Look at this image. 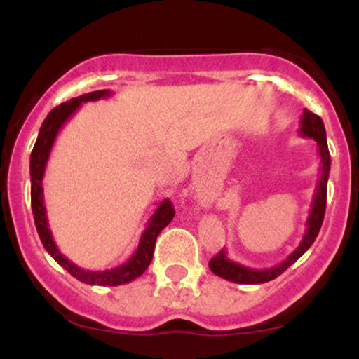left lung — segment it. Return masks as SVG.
<instances>
[{
    "instance_id": "obj_1",
    "label": "left lung",
    "mask_w": 359,
    "mask_h": 359,
    "mask_svg": "<svg viewBox=\"0 0 359 359\" xmlns=\"http://www.w3.org/2000/svg\"><path fill=\"white\" fill-rule=\"evenodd\" d=\"M300 137L304 138H312L317 143V154L320 158V168H319V179H317V185L314 191V197H312L311 211H309L307 217V229L304 233L302 241L300 245L292 251L288 257L280 262L278 265L270 266V269H248V266L241 265V263L233 262L228 258L226 250H221L219 253L209 262V269L214 275L217 277L229 280L234 283H265L270 280L277 278L278 275H282L288 266L294 265L297 259L302 257L306 251L311 248L312 243L316 241L317 234H319L320 226L324 221V212H325V197H327V179H329V170H331V155H329L327 148V140H325V128L323 119L317 114L311 113L309 109H304L302 118H300V128H299Z\"/></svg>"
}]
</instances>
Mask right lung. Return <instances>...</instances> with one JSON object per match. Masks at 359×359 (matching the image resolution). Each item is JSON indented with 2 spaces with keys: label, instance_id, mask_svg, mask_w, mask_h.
I'll list each match as a JSON object with an SVG mask.
<instances>
[{
  "label": "right lung",
  "instance_id": "add662e5",
  "mask_svg": "<svg viewBox=\"0 0 359 359\" xmlns=\"http://www.w3.org/2000/svg\"><path fill=\"white\" fill-rule=\"evenodd\" d=\"M111 96V90L102 89V90H94V93L82 94L79 97H74V100L62 102L60 106L53 108L50 113L47 114V118L43 119L42 126H40L39 138H36L34 150L30 155V179H32V212H34V219L36 231H39L40 240L45 250L48 251V255L59 263L60 266H64L74 278H77L82 283H88V285H101V287H114V285H123V283L131 282V280L142 277L143 271L148 269L151 258H154V250H155V241L158 238L160 231L174 219L175 209L168 199H163L162 203L156 205L155 212L151 214L150 219L147 222L145 231L142 233L140 243L135 250V253L131 255L128 262L123 265L114 266L109 270H86L77 266L76 263L71 262L65 255H62L59 248H57L55 241H53L52 231L48 228V219H47V209H45V199H43V175H45V167H47L48 156H50L53 142H55L57 135H59L60 128L67 123V119L81 108L82 102L88 101H97V100H106Z\"/></svg>",
  "mask_w": 359,
  "mask_h": 359
}]
</instances>
